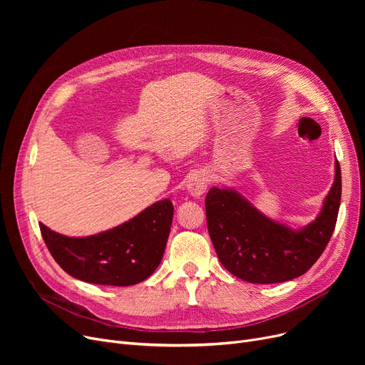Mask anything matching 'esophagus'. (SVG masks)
I'll return each mask as SVG.
<instances>
[{
    "label": "esophagus",
    "instance_id": "obj_1",
    "mask_svg": "<svg viewBox=\"0 0 365 365\" xmlns=\"http://www.w3.org/2000/svg\"><path fill=\"white\" fill-rule=\"evenodd\" d=\"M186 189L192 197H201L207 189V179L201 173H194L192 176H189L186 180Z\"/></svg>",
    "mask_w": 365,
    "mask_h": 365
}]
</instances>
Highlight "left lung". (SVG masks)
I'll list each match as a JSON object with an SVG mask.
<instances>
[{"instance_id":"left-lung-1","label":"left lung","mask_w":365,"mask_h":365,"mask_svg":"<svg viewBox=\"0 0 365 365\" xmlns=\"http://www.w3.org/2000/svg\"><path fill=\"white\" fill-rule=\"evenodd\" d=\"M340 198L337 160L321 213L299 231L267 219L237 190L212 187L205 197L208 234L220 263L232 275L253 284L284 282L303 275L319 259L334 231Z\"/></svg>"}]
</instances>
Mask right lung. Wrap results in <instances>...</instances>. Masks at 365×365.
Instances as JSON below:
<instances>
[{"mask_svg":"<svg viewBox=\"0 0 365 365\" xmlns=\"http://www.w3.org/2000/svg\"><path fill=\"white\" fill-rule=\"evenodd\" d=\"M173 204L163 200L131 220L86 238L57 234L40 223L53 259L71 277L91 284L125 287L145 281L157 269L170 234Z\"/></svg>","mask_w":365,"mask_h":365,"instance_id":"obj_1","label":"right lung"}]
</instances>
